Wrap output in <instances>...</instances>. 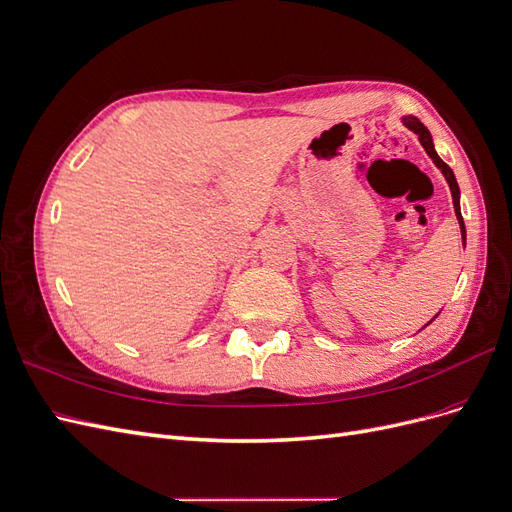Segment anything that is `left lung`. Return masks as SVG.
Here are the masks:
<instances>
[{"label":"left lung","instance_id":"8db88e82","mask_svg":"<svg viewBox=\"0 0 512 512\" xmlns=\"http://www.w3.org/2000/svg\"><path fill=\"white\" fill-rule=\"evenodd\" d=\"M401 121H404V126L408 128V130H412L416 136H418V141H421V145L425 147V151H427V156L433 160V164H436L440 170H442V175L446 177V181H448V188H451V194H453V205H455V215H457V220H459V226H461V239H463V243H466V224H463V218H461V209H459V185H457V179H455V175H453V170H451V166H448L438 153H436V147H433V141H431V134H429V130L423 126L421 121H418L414 115H406V117H401ZM429 324V322H427Z\"/></svg>","mask_w":512,"mask_h":512}]
</instances>
